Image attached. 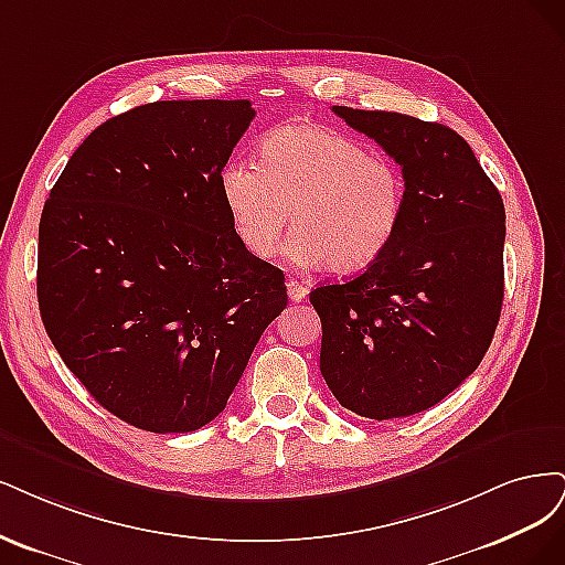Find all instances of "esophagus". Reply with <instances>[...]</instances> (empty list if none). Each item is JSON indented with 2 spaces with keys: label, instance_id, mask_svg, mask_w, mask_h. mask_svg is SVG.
Instances as JSON below:
<instances>
[{
  "label": "esophagus",
  "instance_id": "34e87169",
  "mask_svg": "<svg viewBox=\"0 0 565 565\" xmlns=\"http://www.w3.org/2000/svg\"><path fill=\"white\" fill-rule=\"evenodd\" d=\"M286 290H288V298L290 302H302L309 294V288L305 284H300L298 279H288L286 281Z\"/></svg>",
  "mask_w": 565,
  "mask_h": 565
}]
</instances>
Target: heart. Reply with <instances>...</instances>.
<instances>
[{
	"instance_id": "b5f03b06",
	"label": "heart",
	"mask_w": 565,
	"mask_h": 565,
	"mask_svg": "<svg viewBox=\"0 0 565 565\" xmlns=\"http://www.w3.org/2000/svg\"><path fill=\"white\" fill-rule=\"evenodd\" d=\"M221 194L236 239L269 260L294 221L286 258L350 275L390 248L406 209V178L394 161L321 124H286L258 148V167L234 159Z\"/></svg>"
}]
</instances>
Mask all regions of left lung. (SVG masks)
Listing matches in <instances>:
<instances>
[{
    "mask_svg": "<svg viewBox=\"0 0 565 565\" xmlns=\"http://www.w3.org/2000/svg\"><path fill=\"white\" fill-rule=\"evenodd\" d=\"M333 113L373 138L406 178L404 221L363 275L309 294L319 366L348 411L423 413L479 369L504 298V204L467 140L398 113Z\"/></svg>",
    "mask_w": 565,
    "mask_h": 565,
    "instance_id": "obj_1",
    "label": "left lung"
}]
</instances>
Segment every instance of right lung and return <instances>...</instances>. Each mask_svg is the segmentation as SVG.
<instances>
[{"label": "right lung", "instance_id": "right-lung-1", "mask_svg": "<svg viewBox=\"0 0 565 565\" xmlns=\"http://www.w3.org/2000/svg\"><path fill=\"white\" fill-rule=\"evenodd\" d=\"M250 100H157L100 124L40 221L38 298L65 366L119 420L194 431L225 411L288 302L236 239L221 171Z\"/></svg>", "mask_w": 565, "mask_h": 565}]
</instances>
